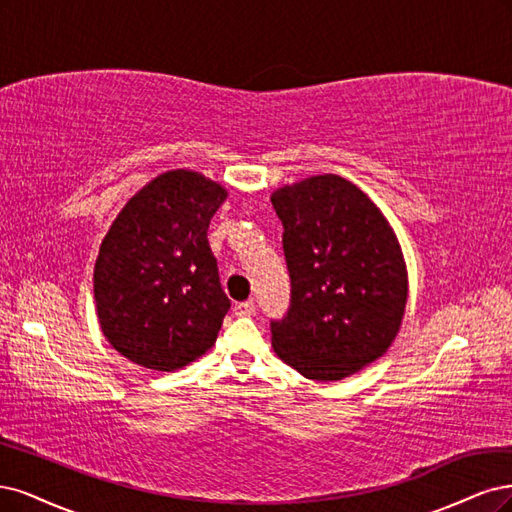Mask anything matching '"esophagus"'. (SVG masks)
I'll use <instances>...</instances> for the list:
<instances>
[{
	"mask_svg": "<svg viewBox=\"0 0 512 512\" xmlns=\"http://www.w3.org/2000/svg\"><path fill=\"white\" fill-rule=\"evenodd\" d=\"M234 315H236V317H251V315H255V302H253V300L238 302V304L234 306Z\"/></svg>",
	"mask_w": 512,
	"mask_h": 512,
	"instance_id": "34e87169",
	"label": "esophagus"
}]
</instances>
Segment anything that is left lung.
Returning <instances> with one entry per match:
<instances>
[{"label": "left lung", "instance_id": "left-lung-1", "mask_svg": "<svg viewBox=\"0 0 512 512\" xmlns=\"http://www.w3.org/2000/svg\"><path fill=\"white\" fill-rule=\"evenodd\" d=\"M272 206L291 280L272 346L306 378L340 381L398 334L408 293L398 238L370 197L334 174L278 189Z\"/></svg>", "mask_w": 512, "mask_h": 512}]
</instances>
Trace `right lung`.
Listing matches in <instances>:
<instances>
[{"label": "right lung", "mask_w": 512, "mask_h": 512, "mask_svg": "<svg viewBox=\"0 0 512 512\" xmlns=\"http://www.w3.org/2000/svg\"><path fill=\"white\" fill-rule=\"evenodd\" d=\"M225 189L202 174L157 176L125 204L95 261L102 332L138 366L172 372L217 340L232 302L208 244Z\"/></svg>", "instance_id": "obj_1"}]
</instances>
